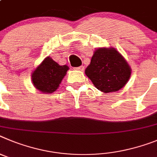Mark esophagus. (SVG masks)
Instances as JSON below:
<instances>
[{"instance_id": "34e87169", "label": "esophagus", "mask_w": 157, "mask_h": 157, "mask_svg": "<svg viewBox=\"0 0 157 157\" xmlns=\"http://www.w3.org/2000/svg\"><path fill=\"white\" fill-rule=\"evenodd\" d=\"M76 70H80V71H84V66H79V67H77V68H76Z\"/></svg>"}]
</instances>
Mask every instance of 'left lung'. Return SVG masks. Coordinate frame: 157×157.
Returning <instances> with one entry per match:
<instances>
[{"mask_svg":"<svg viewBox=\"0 0 157 157\" xmlns=\"http://www.w3.org/2000/svg\"><path fill=\"white\" fill-rule=\"evenodd\" d=\"M85 73L99 91L113 92L128 83L131 68L116 49L103 48L94 52Z\"/></svg>","mask_w":157,"mask_h":157,"instance_id":"left-lung-1","label":"left lung"}]
</instances>
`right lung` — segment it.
Listing matches in <instances>:
<instances>
[{
	"instance_id": "add662e5",
	"label": "right lung",
	"mask_w": 157,
	"mask_h": 157,
	"mask_svg": "<svg viewBox=\"0 0 157 157\" xmlns=\"http://www.w3.org/2000/svg\"><path fill=\"white\" fill-rule=\"evenodd\" d=\"M68 70L66 65L59 66L52 58L47 57L32 74L33 85L42 92H54Z\"/></svg>"
}]
</instances>
